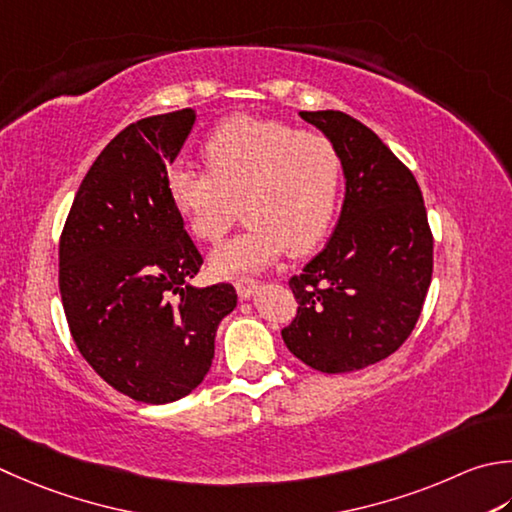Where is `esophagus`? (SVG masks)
Segmentation results:
<instances>
[{"instance_id": "obj_1", "label": "esophagus", "mask_w": 512, "mask_h": 512, "mask_svg": "<svg viewBox=\"0 0 512 512\" xmlns=\"http://www.w3.org/2000/svg\"><path fill=\"white\" fill-rule=\"evenodd\" d=\"M235 288H237L239 297L250 299L257 293V282H255V279H250V277H242V279H237V282H235Z\"/></svg>"}]
</instances>
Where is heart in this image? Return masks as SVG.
<instances>
[{
	"mask_svg": "<svg viewBox=\"0 0 512 512\" xmlns=\"http://www.w3.org/2000/svg\"><path fill=\"white\" fill-rule=\"evenodd\" d=\"M208 173L168 170L166 188L188 230L202 242L226 235L242 206L246 228L210 255L222 277L255 273L284 250L308 255L328 235L342 195V157L322 133L255 115L224 119L206 137Z\"/></svg>",
	"mask_w": 512,
	"mask_h": 512,
	"instance_id": "obj_1",
	"label": "heart"
}]
</instances>
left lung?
I'll list each match as a JSON object with an SVG mask.
<instances>
[{
	"label": "left lung",
	"instance_id": "left-lung-1",
	"mask_svg": "<svg viewBox=\"0 0 512 512\" xmlns=\"http://www.w3.org/2000/svg\"><path fill=\"white\" fill-rule=\"evenodd\" d=\"M299 115L339 150L346 193L333 237L290 277L299 308L282 337L319 373H353L413 333L433 277V235L417 179L373 130L339 110Z\"/></svg>",
	"mask_w": 512,
	"mask_h": 512
}]
</instances>
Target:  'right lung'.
I'll return each mask as SVG.
<instances>
[{"label":"right lung","mask_w":512,"mask_h":512,"mask_svg":"<svg viewBox=\"0 0 512 512\" xmlns=\"http://www.w3.org/2000/svg\"><path fill=\"white\" fill-rule=\"evenodd\" d=\"M195 110L139 119L79 186L59 239V293L79 353L135 402L168 404L204 382L230 284H190L204 259L168 197V166Z\"/></svg>","instance_id":"add662e5"}]
</instances>
